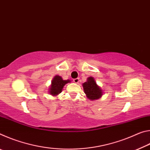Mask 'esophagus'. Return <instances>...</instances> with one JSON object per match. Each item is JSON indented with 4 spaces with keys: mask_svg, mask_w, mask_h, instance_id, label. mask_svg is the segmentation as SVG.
Segmentation results:
<instances>
[{
    "mask_svg": "<svg viewBox=\"0 0 150 150\" xmlns=\"http://www.w3.org/2000/svg\"><path fill=\"white\" fill-rule=\"evenodd\" d=\"M73 82H74L75 83H78L79 82V78L74 79H73Z\"/></svg>",
    "mask_w": 150,
    "mask_h": 150,
    "instance_id": "esophagus-1",
    "label": "esophagus"
}]
</instances>
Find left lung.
Masks as SVG:
<instances>
[{
  "mask_svg": "<svg viewBox=\"0 0 150 150\" xmlns=\"http://www.w3.org/2000/svg\"><path fill=\"white\" fill-rule=\"evenodd\" d=\"M82 85L86 96L91 100H97L103 95V89L96 84L95 78L93 77H88L87 81Z\"/></svg>",
  "mask_w": 150,
  "mask_h": 150,
  "instance_id": "1",
  "label": "left lung"
}]
</instances>
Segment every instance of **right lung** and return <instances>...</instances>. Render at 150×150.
Here are the masks:
<instances>
[{
    "mask_svg": "<svg viewBox=\"0 0 150 150\" xmlns=\"http://www.w3.org/2000/svg\"><path fill=\"white\" fill-rule=\"evenodd\" d=\"M71 80H63L62 77L59 75H55L53 78L52 83L49 88V93L52 96H57L62 93V89L65 84L70 83Z\"/></svg>",
    "mask_w": 150,
    "mask_h": 150,
    "instance_id": "obj_1",
    "label": "right lung"
}]
</instances>
